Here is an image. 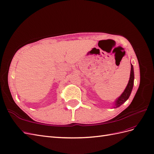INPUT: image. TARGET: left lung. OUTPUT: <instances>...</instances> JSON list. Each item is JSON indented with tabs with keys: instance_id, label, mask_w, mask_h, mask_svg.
Listing matches in <instances>:
<instances>
[{
	"instance_id": "1",
	"label": "left lung",
	"mask_w": 154,
	"mask_h": 154,
	"mask_svg": "<svg viewBox=\"0 0 154 154\" xmlns=\"http://www.w3.org/2000/svg\"><path fill=\"white\" fill-rule=\"evenodd\" d=\"M134 70L133 65L131 63V71H130V80H129L128 84L124 89V92L122 93L120 96L115 100L114 102V107L113 108H117L125 102L130 97L131 93L134 87Z\"/></svg>"
}]
</instances>
